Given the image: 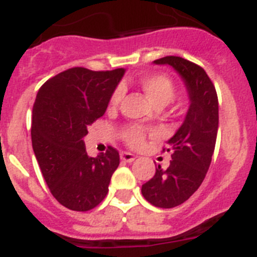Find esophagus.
I'll return each mask as SVG.
<instances>
[{
	"mask_svg": "<svg viewBox=\"0 0 257 257\" xmlns=\"http://www.w3.org/2000/svg\"><path fill=\"white\" fill-rule=\"evenodd\" d=\"M121 160L124 161V162L127 163H131L135 161V156L131 153H128V152H122L121 153Z\"/></svg>",
	"mask_w": 257,
	"mask_h": 257,
	"instance_id": "1",
	"label": "esophagus"
}]
</instances>
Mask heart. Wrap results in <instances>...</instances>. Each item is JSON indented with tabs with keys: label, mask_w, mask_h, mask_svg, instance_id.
Masks as SVG:
<instances>
[{
	"label": "heart",
	"mask_w": 257,
	"mask_h": 257,
	"mask_svg": "<svg viewBox=\"0 0 257 257\" xmlns=\"http://www.w3.org/2000/svg\"><path fill=\"white\" fill-rule=\"evenodd\" d=\"M139 86L149 100L156 106L167 105L175 96V86L171 78L165 74H149L140 78ZM122 97V90L117 88L110 97V106H115ZM127 143L133 147H139L144 143L145 131L140 126L127 127L123 133Z\"/></svg>",
	"instance_id": "heart-1"
}]
</instances>
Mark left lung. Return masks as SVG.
<instances>
[{"label": "left lung", "instance_id": "obj_1", "mask_svg": "<svg viewBox=\"0 0 257 257\" xmlns=\"http://www.w3.org/2000/svg\"><path fill=\"white\" fill-rule=\"evenodd\" d=\"M156 65H170L187 88L189 108L178 131L166 142L171 153L167 169L142 187L144 198L156 207L172 208L187 201L205 179L210 167L219 127V101L215 86L199 65L180 56H165Z\"/></svg>", "mask_w": 257, "mask_h": 257}]
</instances>
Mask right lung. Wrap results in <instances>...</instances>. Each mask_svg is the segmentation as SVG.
I'll use <instances>...</instances> for the list:
<instances>
[{
    "instance_id": "add662e5",
    "label": "right lung",
    "mask_w": 257,
    "mask_h": 257,
    "mask_svg": "<svg viewBox=\"0 0 257 257\" xmlns=\"http://www.w3.org/2000/svg\"><path fill=\"white\" fill-rule=\"evenodd\" d=\"M124 72L72 68L38 90L32 110V147L50 192L69 210L96 207L119 165L112 147L97 157L88 156L83 138L87 126L104 115Z\"/></svg>"
}]
</instances>
